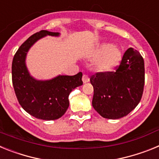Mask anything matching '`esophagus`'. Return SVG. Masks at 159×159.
<instances>
[{
  "instance_id": "obj_1",
  "label": "esophagus",
  "mask_w": 159,
  "mask_h": 159,
  "mask_svg": "<svg viewBox=\"0 0 159 159\" xmlns=\"http://www.w3.org/2000/svg\"><path fill=\"white\" fill-rule=\"evenodd\" d=\"M89 76H88V75H86V74H84V75H83V78H82V80L84 83H87L89 81Z\"/></svg>"
}]
</instances>
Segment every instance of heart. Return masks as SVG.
<instances>
[{"instance_id": "b5f03b06", "label": "heart", "mask_w": 159, "mask_h": 159, "mask_svg": "<svg viewBox=\"0 0 159 159\" xmlns=\"http://www.w3.org/2000/svg\"><path fill=\"white\" fill-rule=\"evenodd\" d=\"M97 56H99L96 61V68L99 71H110L116 67L121 59V52L117 47L102 43L96 52Z\"/></svg>"}]
</instances>
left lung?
Here are the masks:
<instances>
[{
  "instance_id": "left-lung-1",
  "label": "left lung",
  "mask_w": 159,
  "mask_h": 159,
  "mask_svg": "<svg viewBox=\"0 0 159 159\" xmlns=\"http://www.w3.org/2000/svg\"><path fill=\"white\" fill-rule=\"evenodd\" d=\"M90 82L94 88V109L106 119L124 117L134 110L143 96L145 83L143 57L130 48L116 67V71L95 73Z\"/></svg>"
}]
</instances>
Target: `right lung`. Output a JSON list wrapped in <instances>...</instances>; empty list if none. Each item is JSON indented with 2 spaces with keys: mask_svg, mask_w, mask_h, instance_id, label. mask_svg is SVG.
Segmentation results:
<instances>
[{
  "mask_svg": "<svg viewBox=\"0 0 159 159\" xmlns=\"http://www.w3.org/2000/svg\"><path fill=\"white\" fill-rule=\"evenodd\" d=\"M47 35L59 36V33L41 30L18 48L12 60V80L18 102L25 111L36 119L54 120L66 112L69 107L70 93L83 84V74L59 75L47 81L36 80L29 75L25 62L27 52L36 40Z\"/></svg>",
  "mask_w": 159,
  "mask_h": 159,
  "instance_id": "right-lung-1",
  "label": "right lung"
}]
</instances>
